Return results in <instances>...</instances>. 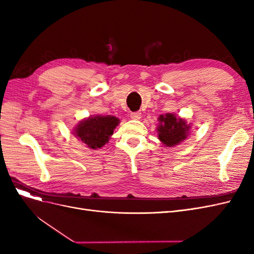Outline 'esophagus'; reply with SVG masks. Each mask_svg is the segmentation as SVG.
<instances>
[{
	"instance_id": "34e87169",
	"label": "esophagus",
	"mask_w": 254,
	"mask_h": 254,
	"mask_svg": "<svg viewBox=\"0 0 254 254\" xmlns=\"http://www.w3.org/2000/svg\"><path fill=\"white\" fill-rule=\"evenodd\" d=\"M130 118L132 120H140L141 119V112L140 111H134L130 113Z\"/></svg>"
}]
</instances>
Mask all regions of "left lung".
<instances>
[{
    "mask_svg": "<svg viewBox=\"0 0 254 254\" xmlns=\"http://www.w3.org/2000/svg\"><path fill=\"white\" fill-rule=\"evenodd\" d=\"M159 121V139L167 147L178 145L187 137L190 127L182 119L167 113L165 115H160Z\"/></svg>",
    "mask_w": 254,
    "mask_h": 254,
    "instance_id": "1",
    "label": "left lung"
}]
</instances>
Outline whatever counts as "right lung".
<instances>
[{"label":"right lung","instance_id":"1","mask_svg":"<svg viewBox=\"0 0 254 254\" xmlns=\"http://www.w3.org/2000/svg\"><path fill=\"white\" fill-rule=\"evenodd\" d=\"M119 120L114 117H94L80 122L75 134L90 148H101L108 142Z\"/></svg>","mask_w":254,"mask_h":254}]
</instances>
